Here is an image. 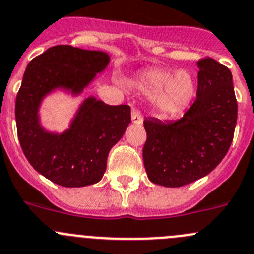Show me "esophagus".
<instances>
[{
    "instance_id": "34e87169",
    "label": "esophagus",
    "mask_w": 254,
    "mask_h": 254,
    "mask_svg": "<svg viewBox=\"0 0 254 254\" xmlns=\"http://www.w3.org/2000/svg\"><path fill=\"white\" fill-rule=\"evenodd\" d=\"M131 122L134 124H141L143 123V116H141L140 111L136 110V109H132L131 111Z\"/></svg>"
}]
</instances>
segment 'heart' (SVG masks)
Instances as JSON below:
<instances>
[{"label": "heart", "mask_w": 254, "mask_h": 254, "mask_svg": "<svg viewBox=\"0 0 254 254\" xmlns=\"http://www.w3.org/2000/svg\"><path fill=\"white\" fill-rule=\"evenodd\" d=\"M141 92L151 95V105L160 116H174L188 108L196 90L193 75L186 70L153 68L135 80Z\"/></svg>", "instance_id": "1"}]
</instances>
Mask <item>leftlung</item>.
<instances>
[{
	"instance_id": "1",
	"label": "left lung",
	"mask_w": 254,
	"mask_h": 254,
	"mask_svg": "<svg viewBox=\"0 0 254 254\" xmlns=\"http://www.w3.org/2000/svg\"><path fill=\"white\" fill-rule=\"evenodd\" d=\"M196 99L181 120L144 122V167L149 181L178 188L209 174L226 156L236 129L233 77L213 59L196 63Z\"/></svg>"
}]
</instances>
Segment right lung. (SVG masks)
<instances>
[{"label":"right lung","instance_id":"right-lung-1","mask_svg":"<svg viewBox=\"0 0 254 254\" xmlns=\"http://www.w3.org/2000/svg\"><path fill=\"white\" fill-rule=\"evenodd\" d=\"M109 63L105 51L59 45L26 67L16 98L18 140L28 163L52 183L80 188L100 182L109 151L131 122L130 106H111L89 96L64 131H52L42 124L40 110L47 96L63 92L77 98Z\"/></svg>","mask_w":254,"mask_h":254}]
</instances>
